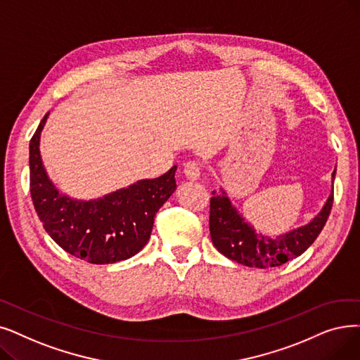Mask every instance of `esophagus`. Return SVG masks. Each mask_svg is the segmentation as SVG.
Masks as SVG:
<instances>
[{
	"instance_id": "1",
	"label": "esophagus",
	"mask_w": 360,
	"mask_h": 360,
	"mask_svg": "<svg viewBox=\"0 0 360 360\" xmlns=\"http://www.w3.org/2000/svg\"><path fill=\"white\" fill-rule=\"evenodd\" d=\"M184 174H185L186 178L191 179V181L200 179V176H201L200 163H198V162H194V160L186 162V163L184 165Z\"/></svg>"
}]
</instances>
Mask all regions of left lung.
I'll list each match as a JSON object with an SVG mask.
<instances>
[{"instance_id":"8db88e82","label":"left lung","mask_w":360,"mask_h":360,"mask_svg":"<svg viewBox=\"0 0 360 360\" xmlns=\"http://www.w3.org/2000/svg\"><path fill=\"white\" fill-rule=\"evenodd\" d=\"M335 170L333 172V182ZM210 237L219 253L248 268H275L303 255L314 244L330 216L334 193L328 195L321 212L306 225L294 228L276 237L257 233L245 217L232 205L221 186V193L212 191Z\"/></svg>"}]
</instances>
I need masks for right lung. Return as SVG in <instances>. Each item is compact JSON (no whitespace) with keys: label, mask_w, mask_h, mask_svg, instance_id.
I'll list each match as a JSON object with an SVG mask.
<instances>
[{"label":"right lung","mask_w":360,"mask_h":360,"mask_svg":"<svg viewBox=\"0 0 360 360\" xmlns=\"http://www.w3.org/2000/svg\"><path fill=\"white\" fill-rule=\"evenodd\" d=\"M49 115L29 144L30 195L44 229L65 252L88 263L108 264L135 256L150 240L155 213L176 190V166L98 198H72L53 184L41 159V132Z\"/></svg>","instance_id":"1"}]
</instances>
